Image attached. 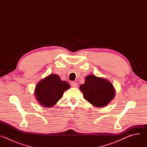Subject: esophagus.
<instances>
[{"label": "esophagus", "mask_w": 147, "mask_h": 147, "mask_svg": "<svg viewBox=\"0 0 147 147\" xmlns=\"http://www.w3.org/2000/svg\"><path fill=\"white\" fill-rule=\"evenodd\" d=\"M71 86L73 87H77V82H71Z\"/></svg>", "instance_id": "1"}]
</instances>
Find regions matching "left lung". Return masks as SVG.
Listing matches in <instances>:
<instances>
[{"instance_id": "8db88e82", "label": "left lung", "mask_w": 147, "mask_h": 147, "mask_svg": "<svg viewBox=\"0 0 147 147\" xmlns=\"http://www.w3.org/2000/svg\"><path fill=\"white\" fill-rule=\"evenodd\" d=\"M80 90L84 99L97 108L107 106L116 94L115 89L109 80L94 74L86 77L85 82L80 86Z\"/></svg>"}]
</instances>
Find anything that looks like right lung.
<instances>
[{
  "label": "right lung",
  "mask_w": 147,
  "mask_h": 147,
  "mask_svg": "<svg viewBox=\"0 0 147 147\" xmlns=\"http://www.w3.org/2000/svg\"><path fill=\"white\" fill-rule=\"evenodd\" d=\"M70 88L69 84L62 81L56 74H51L36 84L34 95L40 105L51 108L62 98L64 92Z\"/></svg>",
  "instance_id": "obj_1"
}]
</instances>
